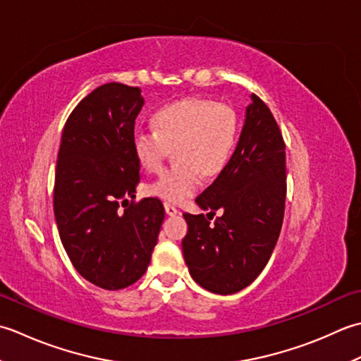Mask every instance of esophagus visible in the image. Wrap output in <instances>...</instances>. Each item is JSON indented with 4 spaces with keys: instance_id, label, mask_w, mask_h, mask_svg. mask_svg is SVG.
I'll return each mask as SVG.
<instances>
[{
    "instance_id": "esophagus-1",
    "label": "esophagus",
    "mask_w": 361,
    "mask_h": 361,
    "mask_svg": "<svg viewBox=\"0 0 361 361\" xmlns=\"http://www.w3.org/2000/svg\"><path fill=\"white\" fill-rule=\"evenodd\" d=\"M165 205V212H166V215H170V216H176L179 213V210L174 207L173 204H170V202H165L164 204Z\"/></svg>"
}]
</instances>
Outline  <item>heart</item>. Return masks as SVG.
<instances>
[{"instance_id":"1","label":"heart","mask_w":361,"mask_h":361,"mask_svg":"<svg viewBox=\"0 0 361 361\" xmlns=\"http://www.w3.org/2000/svg\"><path fill=\"white\" fill-rule=\"evenodd\" d=\"M154 132H137L132 148L146 171H159L174 151L178 164L166 168L146 187L149 195L166 202L193 196L202 179L224 170L237 145L238 120L233 109L204 98H185L154 112Z\"/></svg>"}]
</instances>
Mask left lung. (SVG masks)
Here are the masks:
<instances>
[{
    "instance_id": "obj_1",
    "label": "left lung",
    "mask_w": 361,
    "mask_h": 361,
    "mask_svg": "<svg viewBox=\"0 0 361 361\" xmlns=\"http://www.w3.org/2000/svg\"><path fill=\"white\" fill-rule=\"evenodd\" d=\"M285 173L282 132L268 106L252 93L231 160L196 197V204L209 210L207 218L183 213L188 224L183 259L202 288L233 294L267 267L282 229ZM218 209L222 216L213 219Z\"/></svg>"
}]
</instances>
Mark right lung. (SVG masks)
I'll use <instances>...</instances> for the list:
<instances>
[{
	"instance_id": "right-lung-1",
	"label": "right lung",
	"mask_w": 361,
	"mask_h": 361,
	"mask_svg": "<svg viewBox=\"0 0 361 361\" xmlns=\"http://www.w3.org/2000/svg\"><path fill=\"white\" fill-rule=\"evenodd\" d=\"M142 90L109 82L73 109L62 132L54 180V216L73 267L104 290L145 274L165 209L157 197L132 201L140 164L132 148Z\"/></svg>"
}]
</instances>
